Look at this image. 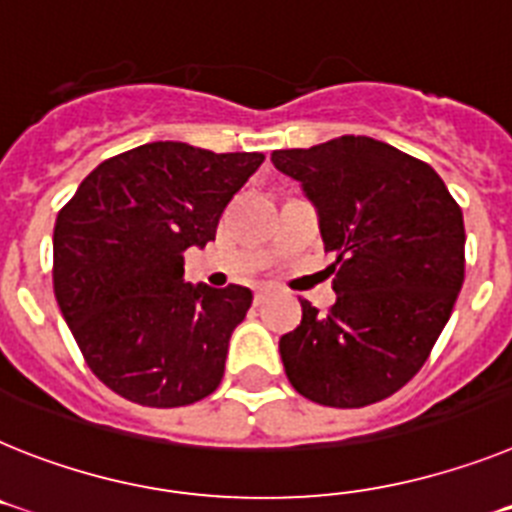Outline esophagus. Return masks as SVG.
I'll return each instance as SVG.
<instances>
[{
  "instance_id": "obj_1",
  "label": "esophagus",
  "mask_w": 512,
  "mask_h": 512,
  "mask_svg": "<svg viewBox=\"0 0 512 512\" xmlns=\"http://www.w3.org/2000/svg\"><path fill=\"white\" fill-rule=\"evenodd\" d=\"M266 295H269V290H266V287H259V290H256V295H253V300H256V305L264 303Z\"/></svg>"
}]
</instances>
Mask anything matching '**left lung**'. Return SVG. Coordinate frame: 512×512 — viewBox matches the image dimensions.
Listing matches in <instances>:
<instances>
[{
  "label": "left lung",
  "instance_id": "obj_1",
  "mask_svg": "<svg viewBox=\"0 0 512 512\" xmlns=\"http://www.w3.org/2000/svg\"><path fill=\"white\" fill-rule=\"evenodd\" d=\"M336 256L329 313L303 300L279 339L295 391L355 409L386 399L425 365L464 285V214L427 163L370 137L277 150Z\"/></svg>",
  "mask_w": 512,
  "mask_h": 512
}]
</instances>
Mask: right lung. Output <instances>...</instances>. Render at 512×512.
I'll list each match as a JSON object with an SVG mask.
<instances>
[{"label":"right lung","mask_w":512,"mask_h":512,"mask_svg":"<svg viewBox=\"0 0 512 512\" xmlns=\"http://www.w3.org/2000/svg\"><path fill=\"white\" fill-rule=\"evenodd\" d=\"M261 163V152L150 142L100 163L59 212L56 303L111 391L170 409L220 386L253 292L191 285L183 253L214 240L227 202Z\"/></svg>","instance_id":"add662e5"}]
</instances>
